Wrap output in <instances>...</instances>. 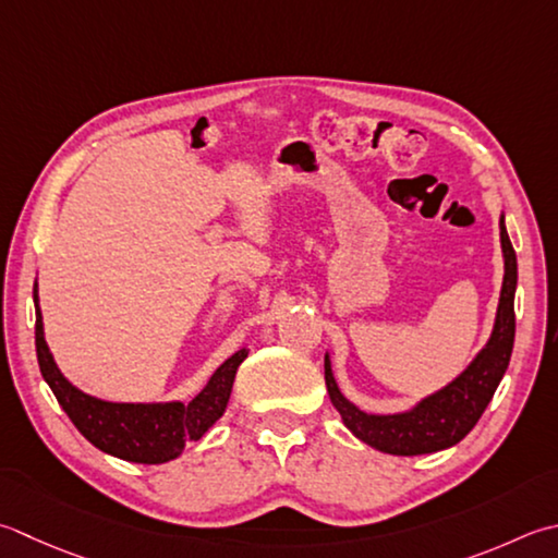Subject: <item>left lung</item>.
Listing matches in <instances>:
<instances>
[{
	"label": "left lung",
	"instance_id": "1",
	"mask_svg": "<svg viewBox=\"0 0 558 558\" xmlns=\"http://www.w3.org/2000/svg\"><path fill=\"white\" fill-rule=\"evenodd\" d=\"M500 248H504V286H500L496 322L486 345L450 385L423 397L411 409L399 413H367L357 409L338 389L331 369V355L326 353L324 377L329 399L336 411L341 413L345 428L357 440L387 454H430L447 450V447L466 438V433L482 418L488 401L494 399L500 379L506 375L512 343H515L518 258L510 244L504 215H500Z\"/></svg>",
	"mask_w": 558,
	"mask_h": 558
}]
</instances>
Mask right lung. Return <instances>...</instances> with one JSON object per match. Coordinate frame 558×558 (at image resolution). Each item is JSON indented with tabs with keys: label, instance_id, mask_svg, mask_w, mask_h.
<instances>
[{
	"label": "right lung",
	"instance_id": "1",
	"mask_svg": "<svg viewBox=\"0 0 558 558\" xmlns=\"http://www.w3.org/2000/svg\"><path fill=\"white\" fill-rule=\"evenodd\" d=\"M36 304V353L40 375L48 381L54 399L68 413L86 440L106 454L137 464H163L177 460L189 442L201 440L222 418L239 365L248 355V348L227 357L215 369L207 385L189 403L183 401H104L86 395L62 375L54 363L43 331V314L38 307V282L33 286Z\"/></svg>",
	"mask_w": 558,
	"mask_h": 558
}]
</instances>
